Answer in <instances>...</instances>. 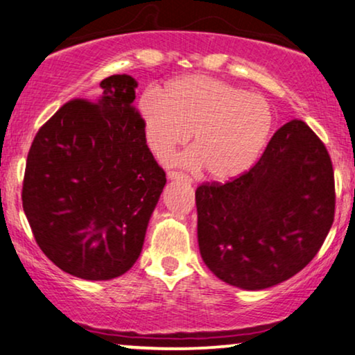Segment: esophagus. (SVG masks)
Segmentation results:
<instances>
[{"label":"esophagus","instance_id":"obj_1","mask_svg":"<svg viewBox=\"0 0 355 355\" xmlns=\"http://www.w3.org/2000/svg\"><path fill=\"white\" fill-rule=\"evenodd\" d=\"M168 180H173V182H187L190 183V177L185 173H180V172H168Z\"/></svg>","mask_w":355,"mask_h":355}]
</instances>
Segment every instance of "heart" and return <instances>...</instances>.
Wrapping results in <instances>:
<instances>
[{
    "label": "heart",
    "instance_id": "obj_1",
    "mask_svg": "<svg viewBox=\"0 0 355 355\" xmlns=\"http://www.w3.org/2000/svg\"><path fill=\"white\" fill-rule=\"evenodd\" d=\"M149 149L168 159L193 132V149L183 164L206 167L213 180L227 182L257 162L273 131L268 101L257 93L206 75L175 78L160 89V100L139 103Z\"/></svg>",
    "mask_w": 355,
    "mask_h": 355
}]
</instances>
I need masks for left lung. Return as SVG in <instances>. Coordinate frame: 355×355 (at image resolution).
Returning <instances> with one entry per match:
<instances>
[{"mask_svg":"<svg viewBox=\"0 0 355 355\" xmlns=\"http://www.w3.org/2000/svg\"><path fill=\"white\" fill-rule=\"evenodd\" d=\"M206 267L242 290L288 280L311 262L334 221L331 157L306 123L273 134L259 162L227 183L195 193Z\"/></svg>","mask_w":355,"mask_h":355,"instance_id":"8db88e82","label":"left lung"}]
</instances>
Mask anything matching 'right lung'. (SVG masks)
<instances>
[{"label":"right lung","instance_id":"right-lung-1","mask_svg":"<svg viewBox=\"0 0 355 355\" xmlns=\"http://www.w3.org/2000/svg\"><path fill=\"white\" fill-rule=\"evenodd\" d=\"M137 82L111 75L93 101L65 103L28 154L22 208L40 250L70 275L111 280L131 268L167 178L132 103Z\"/></svg>","mask_w":355,"mask_h":355}]
</instances>
